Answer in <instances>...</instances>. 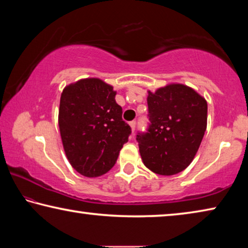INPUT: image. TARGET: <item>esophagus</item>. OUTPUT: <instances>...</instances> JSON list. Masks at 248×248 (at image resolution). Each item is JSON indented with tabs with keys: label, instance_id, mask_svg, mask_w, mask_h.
Returning a JSON list of instances; mask_svg holds the SVG:
<instances>
[{
	"label": "esophagus",
	"instance_id": "34e87169",
	"mask_svg": "<svg viewBox=\"0 0 248 248\" xmlns=\"http://www.w3.org/2000/svg\"><path fill=\"white\" fill-rule=\"evenodd\" d=\"M136 125H137L136 121H131V123H130V127H131L132 132H135V130H136Z\"/></svg>",
	"mask_w": 248,
	"mask_h": 248
}]
</instances>
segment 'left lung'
Returning a JSON list of instances; mask_svg holds the SVG:
<instances>
[{
	"mask_svg": "<svg viewBox=\"0 0 248 248\" xmlns=\"http://www.w3.org/2000/svg\"><path fill=\"white\" fill-rule=\"evenodd\" d=\"M147 131L137 141L144 166L160 175H173L194 159L206 130L207 104L187 86L171 84L149 92Z\"/></svg>",
	"mask_w": 248,
	"mask_h": 248,
	"instance_id": "8db88e82",
	"label": "left lung"
}]
</instances>
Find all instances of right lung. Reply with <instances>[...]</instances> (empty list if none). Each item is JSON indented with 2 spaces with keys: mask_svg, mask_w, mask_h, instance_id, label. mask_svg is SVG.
Wrapping results in <instances>:
<instances>
[{
  "mask_svg": "<svg viewBox=\"0 0 248 248\" xmlns=\"http://www.w3.org/2000/svg\"><path fill=\"white\" fill-rule=\"evenodd\" d=\"M115 97L112 86L98 78L78 80L62 93L58 125L66 156L78 173L88 178L115 166L131 133Z\"/></svg>",
  "mask_w": 248,
  "mask_h": 248,
  "instance_id": "1",
  "label": "right lung"
}]
</instances>
